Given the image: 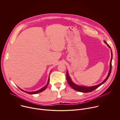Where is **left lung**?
<instances>
[{
	"mask_svg": "<svg viewBox=\"0 0 120 120\" xmlns=\"http://www.w3.org/2000/svg\"><path fill=\"white\" fill-rule=\"evenodd\" d=\"M105 44H107V45H108V47H109L110 48H111V47L109 46V45L108 44H107V43H106V41H105ZM111 53H112V57H111V61H110V70H109V72L108 73V76L106 77V78L101 83L97 85H95V86H90V87H86V86H79V85H77L75 84L71 80L70 76H69V75H68V72H66V80L67 81L68 83L69 84V85L74 90L79 91V92H83V93H89V92H91L93 91H94L95 89H96V88H97L98 87H99L100 86L101 84H102L103 83H104L108 79L111 73V71H112V51H111Z\"/></svg>",
	"mask_w": 120,
	"mask_h": 120,
	"instance_id": "1",
	"label": "left lung"
}]
</instances>
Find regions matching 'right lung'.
<instances>
[{"label":"right lung","mask_w":120,"mask_h":120,"mask_svg":"<svg viewBox=\"0 0 120 120\" xmlns=\"http://www.w3.org/2000/svg\"><path fill=\"white\" fill-rule=\"evenodd\" d=\"M49 78H48V82H47V84L45 85V86H44L43 88H41V89H40V90H38V91H35V92H26V91H24V90H22V89H21L20 88H19L21 91H23V92H25V93H27V94H38V93H40V92H42V91H44L46 88V87H47V86H48V83H49Z\"/></svg>","instance_id":"obj_1"}]
</instances>
